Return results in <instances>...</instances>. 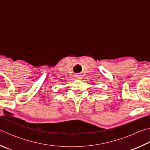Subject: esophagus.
<instances>
[{"label": "esophagus", "instance_id": "34e87169", "mask_svg": "<svg viewBox=\"0 0 150 150\" xmlns=\"http://www.w3.org/2000/svg\"><path fill=\"white\" fill-rule=\"evenodd\" d=\"M75 78L77 79H81V78H82V75L80 74H77L75 75Z\"/></svg>", "mask_w": 150, "mask_h": 150}]
</instances>
